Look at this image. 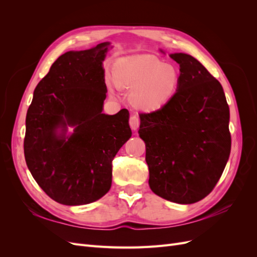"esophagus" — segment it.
I'll return each mask as SVG.
<instances>
[{
	"mask_svg": "<svg viewBox=\"0 0 257 257\" xmlns=\"http://www.w3.org/2000/svg\"><path fill=\"white\" fill-rule=\"evenodd\" d=\"M139 124H141V120H139L138 115H131L130 118V126L132 130L136 131L139 127Z\"/></svg>",
	"mask_w": 257,
	"mask_h": 257,
	"instance_id": "esophagus-1",
	"label": "esophagus"
}]
</instances>
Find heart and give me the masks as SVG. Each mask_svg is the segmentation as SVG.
Returning a JSON list of instances; mask_svg holds the SVG:
<instances>
[{
  "mask_svg": "<svg viewBox=\"0 0 257 257\" xmlns=\"http://www.w3.org/2000/svg\"><path fill=\"white\" fill-rule=\"evenodd\" d=\"M116 87L133 90L131 102L138 109L152 111L170 102L179 88L178 69L161 60L142 56L119 60L112 69Z\"/></svg>",
  "mask_w": 257,
  "mask_h": 257,
  "instance_id": "heart-1",
  "label": "heart"
}]
</instances>
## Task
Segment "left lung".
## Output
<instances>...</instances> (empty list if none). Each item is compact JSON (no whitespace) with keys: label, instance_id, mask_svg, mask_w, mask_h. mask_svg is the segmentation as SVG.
Wrapping results in <instances>:
<instances>
[{"label":"left lung","instance_id":"obj_1","mask_svg":"<svg viewBox=\"0 0 257 257\" xmlns=\"http://www.w3.org/2000/svg\"><path fill=\"white\" fill-rule=\"evenodd\" d=\"M180 65L175 96L160 109L141 113L138 134L146 144L149 185L177 204L210 194L230 153L229 108L221 83L195 58L170 54Z\"/></svg>","mask_w":257,"mask_h":257}]
</instances>
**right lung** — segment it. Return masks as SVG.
Segmentation results:
<instances>
[{
    "label": "right lung",
    "instance_id": "add662e5",
    "mask_svg": "<svg viewBox=\"0 0 257 257\" xmlns=\"http://www.w3.org/2000/svg\"><path fill=\"white\" fill-rule=\"evenodd\" d=\"M108 46L62 54L36 85L27 112L28 168L42 190L62 205L103 197L111 186L112 160L132 136L126 109L102 113ZM67 125L75 126L71 137L65 136Z\"/></svg>",
    "mask_w": 257,
    "mask_h": 257
}]
</instances>
